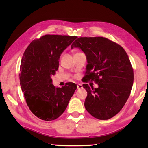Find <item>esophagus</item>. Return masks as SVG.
I'll use <instances>...</instances> for the list:
<instances>
[{"label": "esophagus", "instance_id": "esophagus-1", "mask_svg": "<svg viewBox=\"0 0 148 148\" xmlns=\"http://www.w3.org/2000/svg\"><path fill=\"white\" fill-rule=\"evenodd\" d=\"M77 89H81V88H83V85L81 84L78 83V84H77Z\"/></svg>", "mask_w": 148, "mask_h": 148}]
</instances>
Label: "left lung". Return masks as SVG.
<instances>
[{
	"label": "left lung",
	"instance_id": "1",
	"mask_svg": "<svg viewBox=\"0 0 148 148\" xmlns=\"http://www.w3.org/2000/svg\"><path fill=\"white\" fill-rule=\"evenodd\" d=\"M79 48L85 53L88 65L83 86L87 92L86 111L94 118L108 119L121 111L130 95L134 70L122 47L103 37L77 38L71 49ZM99 84L89 87L90 80Z\"/></svg>",
	"mask_w": 148,
	"mask_h": 148
}]
</instances>
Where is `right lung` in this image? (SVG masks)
<instances>
[{
	"mask_svg": "<svg viewBox=\"0 0 148 148\" xmlns=\"http://www.w3.org/2000/svg\"><path fill=\"white\" fill-rule=\"evenodd\" d=\"M76 38L48 34L34 40L23 53L19 75L22 92L31 112L42 120L60 117L77 88L71 82L56 88L51 79L58 69L62 53Z\"/></svg>",
	"mask_w": 148,
	"mask_h": 148,
	"instance_id": "obj_1",
	"label": "right lung"
}]
</instances>
